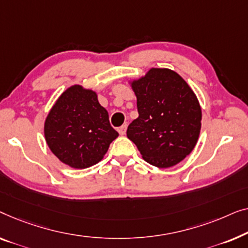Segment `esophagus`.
<instances>
[{
  "instance_id": "esophagus-1",
  "label": "esophagus",
  "mask_w": 248,
  "mask_h": 248,
  "mask_svg": "<svg viewBox=\"0 0 248 248\" xmlns=\"http://www.w3.org/2000/svg\"><path fill=\"white\" fill-rule=\"evenodd\" d=\"M125 130H127V124H123L121 127H119V129H118V131H119V134L121 136H124L125 134Z\"/></svg>"
}]
</instances>
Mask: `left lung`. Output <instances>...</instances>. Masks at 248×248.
I'll return each mask as SVG.
<instances>
[{
    "label": "left lung",
    "instance_id": "obj_1",
    "mask_svg": "<svg viewBox=\"0 0 248 248\" xmlns=\"http://www.w3.org/2000/svg\"><path fill=\"white\" fill-rule=\"evenodd\" d=\"M139 117L128 125L127 136L146 162L166 169L192 152L201 129L199 101L177 74L152 68L132 82Z\"/></svg>",
    "mask_w": 248,
    "mask_h": 248
}]
</instances>
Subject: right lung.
I'll list each match as a JSON object with an SVG mask.
<instances>
[{
	"label": "right lung",
	"instance_id": "obj_1",
	"mask_svg": "<svg viewBox=\"0 0 248 248\" xmlns=\"http://www.w3.org/2000/svg\"><path fill=\"white\" fill-rule=\"evenodd\" d=\"M118 136L96 93L81 85L71 86L59 96L45 123L50 151L74 169L99 163Z\"/></svg>",
	"mask_w": 248,
	"mask_h": 248
}]
</instances>
